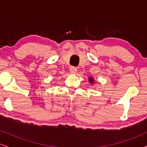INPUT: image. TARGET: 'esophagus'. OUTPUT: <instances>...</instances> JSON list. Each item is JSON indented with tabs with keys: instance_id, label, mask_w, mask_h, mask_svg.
<instances>
[{
	"instance_id": "1",
	"label": "esophagus",
	"mask_w": 147,
	"mask_h": 147,
	"mask_svg": "<svg viewBox=\"0 0 147 147\" xmlns=\"http://www.w3.org/2000/svg\"><path fill=\"white\" fill-rule=\"evenodd\" d=\"M77 68H76V67L71 66L70 68V72L71 74H75L76 72H77Z\"/></svg>"
}]
</instances>
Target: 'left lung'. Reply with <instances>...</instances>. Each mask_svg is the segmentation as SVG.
<instances>
[{
	"label": "left lung",
	"mask_w": 147,
	"mask_h": 147,
	"mask_svg": "<svg viewBox=\"0 0 147 147\" xmlns=\"http://www.w3.org/2000/svg\"><path fill=\"white\" fill-rule=\"evenodd\" d=\"M89 81H90V83H93V79H92V78H91V77H90V79H89Z\"/></svg>",
	"instance_id": "1"
}]
</instances>
